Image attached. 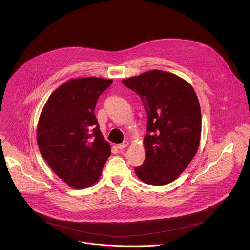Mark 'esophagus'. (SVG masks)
Wrapping results in <instances>:
<instances>
[{"label":"esophagus","mask_w":250,"mask_h":250,"mask_svg":"<svg viewBox=\"0 0 250 250\" xmlns=\"http://www.w3.org/2000/svg\"><path fill=\"white\" fill-rule=\"evenodd\" d=\"M127 146H128V141H126V140H125V141H124V142H123V144L118 145V146H117V147H118L119 149H124V148H125Z\"/></svg>","instance_id":"esophagus-1"}]
</instances>
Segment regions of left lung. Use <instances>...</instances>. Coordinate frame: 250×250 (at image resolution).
<instances>
[{
    "label": "left lung",
    "instance_id": "obj_1",
    "mask_svg": "<svg viewBox=\"0 0 250 250\" xmlns=\"http://www.w3.org/2000/svg\"><path fill=\"white\" fill-rule=\"evenodd\" d=\"M140 96L147 112L145 163L134 171L146 184L166 185L181 175L195 157L201 140L198 97L183 78L150 70L122 81Z\"/></svg>",
    "mask_w": 250,
    "mask_h": 250
}]
</instances>
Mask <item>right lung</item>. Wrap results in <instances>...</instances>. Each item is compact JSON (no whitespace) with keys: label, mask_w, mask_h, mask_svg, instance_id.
Wrapping results in <instances>:
<instances>
[{"label":"right lung","mask_w":250,"mask_h":250,"mask_svg":"<svg viewBox=\"0 0 250 250\" xmlns=\"http://www.w3.org/2000/svg\"><path fill=\"white\" fill-rule=\"evenodd\" d=\"M112 79H70L49 96L41 113L37 141L41 154L68 186L85 189L94 185L111 155L95 117L99 96Z\"/></svg>","instance_id":"right-lung-1"}]
</instances>
